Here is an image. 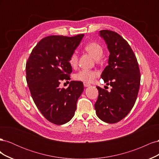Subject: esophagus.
Here are the masks:
<instances>
[{"label": "esophagus", "mask_w": 159, "mask_h": 159, "mask_svg": "<svg viewBox=\"0 0 159 159\" xmlns=\"http://www.w3.org/2000/svg\"><path fill=\"white\" fill-rule=\"evenodd\" d=\"M84 87L87 88V87H89V86L90 85V84H87V83H85V82H84Z\"/></svg>", "instance_id": "esophagus-1"}]
</instances>
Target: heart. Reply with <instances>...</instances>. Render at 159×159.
<instances>
[{"label": "heart", "instance_id": "1", "mask_svg": "<svg viewBox=\"0 0 159 159\" xmlns=\"http://www.w3.org/2000/svg\"><path fill=\"white\" fill-rule=\"evenodd\" d=\"M85 50L92 56L96 60H99L103 54V47L99 44L95 42H91L88 43L84 46ZM78 56L75 52L73 53L70 57L69 64L70 65L75 68L78 64ZM98 75V72L93 70H81L74 75V79L75 80L83 81L85 83L93 82L96 77Z\"/></svg>", "mask_w": 159, "mask_h": 159}]
</instances>
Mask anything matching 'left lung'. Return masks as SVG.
<instances>
[{
    "mask_svg": "<svg viewBox=\"0 0 159 159\" xmlns=\"http://www.w3.org/2000/svg\"><path fill=\"white\" fill-rule=\"evenodd\" d=\"M110 53L108 66L101 77L112 89L97 87L99 95L95 103L98 117L107 123H115L125 117L135 103L141 81L136 56L131 46L117 32L99 31Z\"/></svg>",
    "mask_w": 159,
    "mask_h": 159,
    "instance_id": "left-lung-1",
    "label": "left lung"
}]
</instances>
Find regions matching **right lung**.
<instances>
[{
    "instance_id": "right-lung-1",
    "label": "right lung",
    "mask_w": 159,
    "mask_h": 159,
    "mask_svg": "<svg viewBox=\"0 0 159 159\" xmlns=\"http://www.w3.org/2000/svg\"><path fill=\"white\" fill-rule=\"evenodd\" d=\"M84 36L45 37L34 48L26 62V81L34 102L43 116L56 125L65 124L74 117L84 91L83 83L77 81H71L67 89L59 88L61 80L70 78V57Z\"/></svg>"
}]
</instances>
